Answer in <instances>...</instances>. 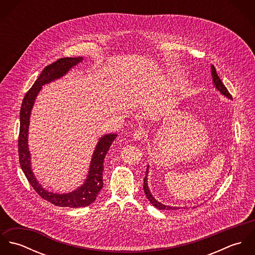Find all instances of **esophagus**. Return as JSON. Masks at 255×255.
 I'll list each match as a JSON object with an SVG mask.
<instances>
[{"label":"esophagus","instance_id":"obj_1","mask_svg":"<svg viewBox=\"0 0 255 255\" xmlns=\"http://www.w3.org/2000/svg\"><path fill=\"white\" fill-rule=\"evenodd\" d=\"M133 138L135 140H144L145 139V132L142 128H138L133 132Z\"/></svg>","mask_w":255,"mask_h":255}]
</instances>
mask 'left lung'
<instances>
[{"label":"left lung","mask_w":255,"mask_h":255,"mask_svg":"<svg viewBox=\"0 0 255 255\" xmlns=\"http://www.w3.org/2000/svg\"><path fill=\"white\" fill-rule=\"evenodd\" d=\"M211 74H212L213 82H214L216 88L218 89L219 91H220L224 96H226V97H228L229 99H232V100H233L232 95L229 93L228 89L226 88V86L224 85V83L222 82V80L220 79V77H219L218 74H217L216 69L214 68V66H211ZM148 171H149V170H148V166H147L146 176L145 178H144V182H143V189H144V192H145L146 197H147V199L151 202V204H152L153 206H155L156 208L160 209V210H177V209H180V207H173V206L164 205V204L158 202V201L153 197V195L151 194V192H150V190H149L148 183H147V180H148V179H147V174H148Z\"/></svg>","instance_id":"1"}]
</instances>
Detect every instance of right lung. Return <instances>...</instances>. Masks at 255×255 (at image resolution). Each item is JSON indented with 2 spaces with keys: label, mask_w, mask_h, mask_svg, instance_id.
I'll list each match as a JSON object with an SVG mask.
<instances>
[{
  "label": "right lung",
  "mask_w": 255,
  "mask_h": 255,
  "mask_svg": "<svg viewBox=\"0 0 255 255\" xmlns=\"http://www.w3.org/2000/svg\"><path fill=\"white\" fill-rule=\"evenodd\" d=\"M82 60V57L62 58L57 60L55 63L45 67V69L40 73L36 81L32 85V87L25 94L20 108V126L18 135V156L20 167L26 179L32 185L33 189L43 199L51 202L56 206L61 207H85L90 205L96 199V196L103 187L104 159L109 151L110 146L113 143L114 139L117 137L116 133H111L102 136L99 139L92 155L87 179L81 186H79L77 189L73 190L72 192L58 194L45 190L41 186V184H39V182H37L36 178L34 177L31 171L30 152L28 150L27 136L29 118L37 95L41 90L42 85L62 77Z\"/></svg>",
  "instance_id": "add662e5"
}]
</instances>
